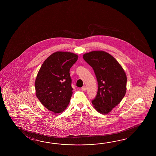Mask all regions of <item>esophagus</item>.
I'll use <instances>...</instances> for the list:
<instances>
[{
  "mask_svg": "<svg viewBox=\"0 0 156 156\" xmlns=\"http://www.w3.org/2000/svg\"><path fill=\"white\" fill-rule=\"evenodd\" d=\"M81 90H82V91H86V87H85V86H83V87H82V89H81Z\"/></svg>",
  "mask_w": 156,
  "mask_h": 156,
  "instance_id": "1",
  "label": "esophagus"
}]
</instances>
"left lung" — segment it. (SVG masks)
<instances>
[{"label":"left lung","mask_w":156,"mask_h":156,"mask_svg":"<svg viewBox=\"0 0 156 156\" xmlns=\"http://www.w3.org/2000/svg\"><path fill=\"white\" fill-rule=\"evenodd\" d=\"M83 58L92 67L98 83L97 95L92 104L99 113L106 114L125 96L126 73L119 62L105 51H95L85 53Z\"/></svg>","instance_id":"obj_1"}]
</instances>
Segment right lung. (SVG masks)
<instances>
[{
	"instance_id": "right-lung-1",
	"label": "right lung",
	"mask_w": 156,
	"mask_h": 156,
	"mask_svg": "<svg viewBox=\"0 0 156 156\" xmlns=\"http://www.w3.org/2000/svg\"><path fill=\"white\" fill-rule=\"evenodd\" d=\"M77 58L75 53L57 51L44 61L37 75V97L53 113H62L70 103L73 90L70 69Z\"/></svg>"
}]
</instances>
